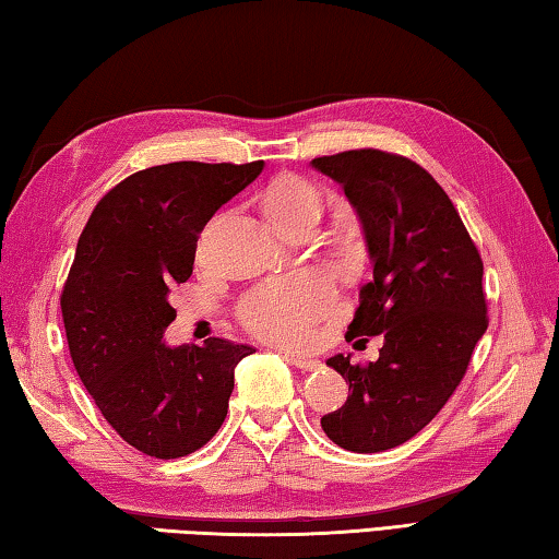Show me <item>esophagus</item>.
Here are the masks:
<instances>
[{
    "instance_id": "esophagus-1",
    "label": "esophagus",
    "mask_w": 559,
    "mask_h": 559,
    "mask_svg": "<svg viewBox=\"0 0 559 559\" xmlns=\"http://www.w3.org/2000/svg\"><path fill=\"white\" fill-rule=\"evenodd\" d=\"M284 357H287V360L294 367H299V370H304V372H313V370H319V367H321V362L313 360V357H301V355H294V353H284Z\"/></svg>"
}]
</instances>
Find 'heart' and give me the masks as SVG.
Instances as JSON below:
<instances>
[{
  "label": "heart",
  "instance_id": "b5f03b06",
  "mask_svg": "<svg viewBox=\"0 0 559 559\" xmlns=\"http://www.w3.org/2000/svg\"><path fill=\"white\" fill-rule=\"evenodd\" d=\"M321 206L319 187L297 175L277 177L265 192V212L280 228L313 214L319 216ZM331 304L333 287L323 272H294L289 277L260 284L240 307V321L260 338L299 345L311 338L316 321L331 309Z\"/></svg>",
  "mask_w": 559,
  "mask_h": 559
}]
</instances>
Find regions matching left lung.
Instances as JSON below:
<instances>
[{
	"label": "left lung",
	"instance_id": "8db88e82",
	"mask_svg": "<svg viewBox=\"0 0 559 559\" xmlns=\"http://www.w3.org/2000/svg\"><path fill=\"white\" fill-rule=\"evenodd\" d=\"M311 167L343 187L372 260L347 335H384L374 362H325L347 399L321 428L345 450L382 452L426 428L465 377L487 331L484 265L443 187L408 157L365 148Z\"/></svg>",
	"mask_w": 559,
	"mask_h": 559
}]
</instances>
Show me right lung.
I'll return each instance as SVG.
<instances>
[{
    "label": "right lung",
    "mask_w": 559,
    "mask_h": 559,
    "mask_svg": "<svg viewBox=\"0 0 559 559\" xmlns=\"http://www.w3.org/2000/svg\"><path fill=\"white\" fill-rule=\"evenodd\" d=\"M262 167H148L102 197L78 240L60 297L70 357L109 426L151 457H185L216 436L236 365L252 353L224 338L173 347L163 333L206 221Z\"/></svg>",
    "instance_id": "obj_1"
}]
</instances>
